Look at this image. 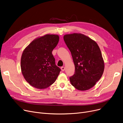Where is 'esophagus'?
I'll use <instances>...</instances> for the list:
<instances>
[{
    "label": "esophagus",
    "instance_id": "1",
    "mask_svg": "<svg viewBox=\"0 0 123 123\" xmlns=\"http://www.w3.org/2000/svg\"><path fill=\"white\" fill-rule=\"evenodd\" d=\"M61 70L62 71H64L65 70V67H61Z\"/></svg>",
    "mask_w": 123,
    "mask_h": 123
}]
</instances>
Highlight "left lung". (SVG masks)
I'll use <instances>...</instances> for the list:
<instances>
[{
	"mask_svg": "<svg viewBox=\"0 0 123 123\" xmlns=\"http://www.w3.org/2000/svg\"><path fill=\"white\" fill-rule=\"evenodd\" d=\"M63 38L75 65V73L69 77L71 84L79 90L91 88L102 76L105 68L98 45L81 34L65 35Z\"/></svg>",
	"mask_w": 123,
	"mask_h": 123,
	"instance_id": "8db88e82",
	"label": "left lung"
}]
</instances>
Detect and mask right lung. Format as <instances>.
<instances>
[{"instance_id": "right-lung-1", "label": "right lung", "mask_w": 123, "mask_h": 123, "mask_svg": "<svg viewBox=\"0 0 123 123\" xmlns=\"http://www.w3.org/2000/svg\"><path fill=\"white\" fill-rule=\"evenodd\" d=\"M59 40L58 35H46L32 41L23 51L21 70L32 86L44 89L56 81L61 69L55 64L52 52Z\"/></svg>"}]
</instances>
